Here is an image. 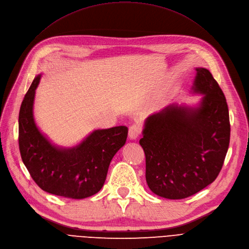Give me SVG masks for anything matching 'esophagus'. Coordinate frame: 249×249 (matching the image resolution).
<instances>
[{
	"instance_id": "esophagus-1",
	"label": "esophagus",
	"mask_w": 249,
	"mask_h": 249,
	"mask_svg": "<svg viewBox=\"0 0 249 249\" xmlns=\"http://www.w3.org/2000/svg\"><path fill=\"white\" fill-rule=\"evenodd\" d=\"M141 134V127L139 124H133L128 128V138L131 140H136Z\"/></svg>"
}]
</instances>
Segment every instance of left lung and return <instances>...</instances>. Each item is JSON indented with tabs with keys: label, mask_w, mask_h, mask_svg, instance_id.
Listing matches in <instances>:
<instances>
[{
	"label": "left lung",
	"mask_w": 249,
	"mask_h": 249,
	"mask_svg": "<svg viewBox=\"0 0 249 249\" xmlns=\"http://www.w3.org/2000/svg\"><path fill=\"white\" fill-rule=\"evenodd\" d=\"M196 106L171 104L147 117L140 145L146 156V181L165 198L191 196L214 181L230 142L229 110L217 81L196 68Z\"/></svg>",
	"instance_id": "1"
}]
</instances>
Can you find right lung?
I'll use <instances>...</instances> for the list:
<instances>
[{"label": "right lung", "instance_id": "right-lung-1", "mask_svg": "<svg viewBox=\"0 0 249 249\" xmlns=\"http://www.w3.org/2000/svg\"><path fill=\"white\" fill-rule=\"evenodd\" d=\"M41 74L34 78L19 112V149L23 163L42 191L81 199L102 188L109 164L124 144V125L95 129L74 147L53 144L34 120L33 106Z\"/></svg>", "mask_w": 249, "mask_h": 249}]
</instances>
